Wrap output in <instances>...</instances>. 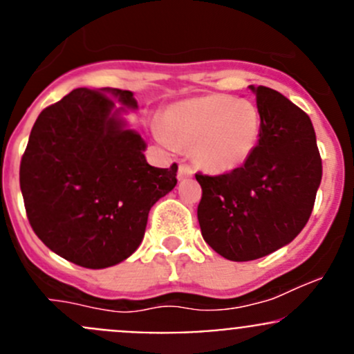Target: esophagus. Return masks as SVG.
<instances>
[{
    "label": "esophagus",
    "instance_id": "1",
    "mask_svg": "<svg viewBox=\"0 0 354 354\" xmlns=\"http://www.w3.org/2000/svg\"><path fill=\"white\" fill-rule=\"evenodd\" d=\"M194 173H195V169L190 166V164L181 162L180 164V169H178V178H180V180H183V178L194 176Z\"/></svg>",
    "mask_w": 354,
    "mask_h": 354
}]
</instances>
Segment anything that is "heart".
Returning <instances> with one entry per match:
<instances>
[{
  "label": "heart",
  "mask_w": 354,
  "mask_h": 354,
  "mask_svg": "<svg viewBox=\"0 0 354 354\" xmlns=\"http://www.w3.org/2000/svg\"><path fill=\"white\" fill-rule=\"evenodd\" d=\"M157 137L194 149L205 169L224 173L241 166L259 144L260 113L253 102L233 95H205L166 109Z\"/></svg>",
  "instance_id": "obj_1"
}]
</instances>
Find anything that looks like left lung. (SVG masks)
I'll use <instances>...</instances> for the list:
<instances>
[{
	"label": "left lung",
	"instance_id": "1",
	"mask_svg": "<svg viewBox=\"0 0 354 354\" xmlns=\"http://www.w3.org/2000/svg\"><path fill=\"white\" fill-rule=\"evenodd\" d=\"M260 113L259 144L230 173H197V216L205 243L224 259L248 262L295 240L308 223L322 159L308 114L277 91L252 87Z\"/></svg>",
	"mask_w": 354,
	"mask_h": 354
}]
</instances>
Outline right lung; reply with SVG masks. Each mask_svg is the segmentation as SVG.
<instances>
[{
    "instance_id": "add662e5",
    "label": "right lung",
    "mask_w": 354,
    "mask_h": 354,
    "mask_svg": "<svg viewBox=\"0 0 354 354\" xmlns=\"http://www.w3.org/2000/svg\"><path fill=\"white\" fill-rule=\"evenodd\" d=\"M131 91L80 87L42 109L20 162L32 230L49 250L87 269L116 266L144 238L149 210L176 185L178 164L145 160V142L124 130L114 101Z\"/></svg>"
}]
</instances>
